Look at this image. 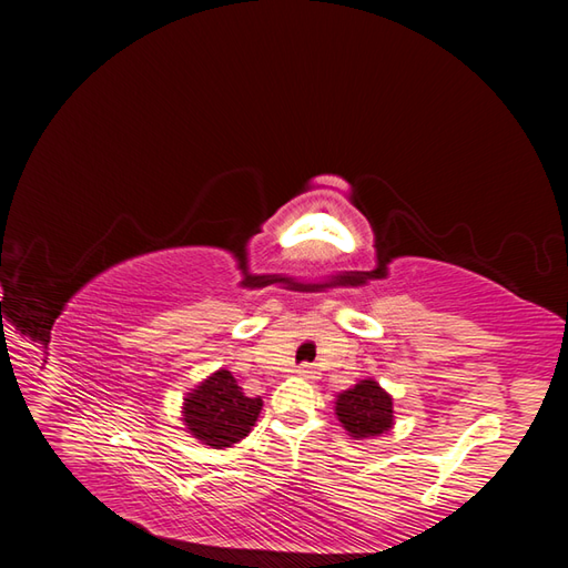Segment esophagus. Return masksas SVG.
Segmentation results:
<instances>
[{
  "mask_svg": "<svg viewBox=\"0 0 568 568\" xmlns=\"http://www.w3.org/2000/svg\"><path fill=\"white\" fill-rule=\"evenodd\" d=\"M296 374L301 376V379H307V382H315L317 379V367L315 365H311V363H305V365H301L298 369H296Z\"/></svg>",
  "mask_w": 568,
  "mask_h": 568,
  "instance_id": "obj_1",
  "label": "esophagus"
}]
</instances>
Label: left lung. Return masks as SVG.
<instances>
[{"label":"left lung","mask_w":568,"mask_h":568,"mask_svg":"<svg viewBox=\"0 0 568 568\" xmlns=\"http://www.w3.org/2000/svg\"><path fill=\"white\" fill-rule=\"evenodd\" d=\"M336 417L353 438L379 436L393 426V398L374 379H363L338 395Z\"/></svg>","instance_id":"obj_1"}]
</instances>
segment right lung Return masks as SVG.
I'll use <instances>...</instances> for the list:
<instances>
[{"label":"right lung","mask_w":568,"mask_h":568,"mask_svg":"<svg viewBox=\"0 0 568 568\" xmlns=\"http://www.w3.org/2000/svg\"><path fill=\"white\" fill-rule=\"evenodd\" d=\"M261 409V398H248L232 372L220 369L186 395L182 419L194 438L222 450L251 434Z\"/></svg>","instance_id":"right-lung-1"}]
</instances>
